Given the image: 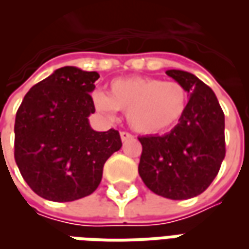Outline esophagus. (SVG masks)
<instances>
[{
	"label": "esophagus",
	"mask_w": 249,
	"mask_h": 249,
	"mask_svg": "<svg viewBox=\"0 0 249 249\" xmlns=\"http://www.w3.org/2000/svg\"><path fill=\"white\" fill-rule=\"evenodd\" d=\"M120 137H121V140L123 141H128L133 139V136L130 135V133H128V132H121V133H120Z\"/></svg>",
	"instance_id": "34e87169"
}]
</instances>
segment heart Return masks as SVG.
<instances>
[{
  "label": "heart",
  "instance_id": "heart-1",
  "mask_svg": "<svg viewBox=\"0 0 249 249\" xmlns=\"http://www.w3.org/2000/svg\"><path fill=\"white\" fill-rule=\"evenodd\" d=\"M94 108L112 116L114 110L126 112V121L141 135H157L171 130L187 112L189 94L183 84L160 78L133 76L113 80L108 96L92 94Z\"/></svg>",
  "mask_w": 249,
  "mask_h": 249
}]
</instances>
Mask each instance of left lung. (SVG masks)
Here are the masks:
<instances>
[{
    "instance_id": "1",
    "label": "left lung",
    "mask_w": 249,
    "mask_h": 249,
    "mask_svg": "<svg viewBox=\"0 0 249 249\" xmlns=\"http://www.w3.org/2000/svg\"><path fill=\"white\" fill-rule=\"evenodd\" d=\"M189 93L187 112L169 133L139 137V175L159 196L185 200L203 193L225 157L224 113L213 90L184 71H165Z\"/></svg>"
}]
</instances>
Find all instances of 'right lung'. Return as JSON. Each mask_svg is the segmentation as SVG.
I'll return each mask as SVG.
<instances>
[{
    "label": "right lung",
    "mask_w": 249,
    "mask_h": 249,
    "mask_svg": "<svg viewBox=\"0 0 249 249\" xmlns=\"http://www.w3.org/2000/svg\"><path fill=\"white\" fill-rule=\"evenodd\" d=\"M97 71L64 66L25 94L16 114L14 159L33 192L65 203L89 196L103 178L109 157L121 148L117 130L96 132L89 93Z\"/></svg>",
    "instance_id": "right-lung-1"
}]
</instances>
